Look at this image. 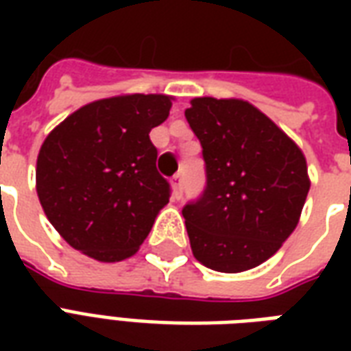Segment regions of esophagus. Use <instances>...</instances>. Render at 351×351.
I'll use <instances>...</instances> for the list:
<instances>
[{
	"instance_id": "esophagus-1",
	"label": "esophagus",
	"mask_w": 351,
	"mask_h": 351,
	"mask_svg": "<svg viewBox=\"0 0 351 351\" xmlns=\"http://www.w3.org/2000/svg\"><path fill=\"white\" fill-rule=\"evenodd\" d=\"M171 188H173V195H175L176 199H180V195H182V175L173 176Z\"/></svg>"
}]
</instances>
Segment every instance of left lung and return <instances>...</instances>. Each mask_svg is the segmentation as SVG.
Listing matches in <instances>:
<instances>
[{
    "mask_svg": "<svg viewBox=\"0 0 351 351\" xmlns=\"http://www.w3.org/2000/svg\"><path fill=\"white\" fill-rule=\"evenodd\" d=\"M184 114L206 171L201 197L182 208L191 252L213 271L254 269L299 223L310 190L306 160L248 101L195 97Z\"/></svg>",
    "mask_w": 351,
    "mask_h": 351,
    "instance_id": "obj_1",
    "label": "left lung"
}]
</instances>
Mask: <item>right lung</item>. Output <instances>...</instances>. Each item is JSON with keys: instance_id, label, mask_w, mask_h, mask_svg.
<instances>
[{"instance_id": "obj_1", "label": "right lung", "mask_w": 351, "mask_h": 351, "mask_svg": "<svg viewBox=\"0 0 351 351\" xmlns=\"http://www.w3.org/2000/svg\"><path fill=\"white\" fill-rule=\"evenodd\" d=\"M171 99L131 93L88 103L50 131L37 156V195L65 243L114 263L138 250L171 188L158 173L150 131Z\"/></svg>"}]
</instances>
